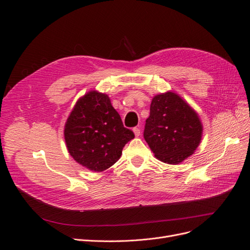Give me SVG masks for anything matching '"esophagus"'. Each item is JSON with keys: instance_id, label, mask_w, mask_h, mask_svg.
Returning <instances> with one entry per match:
<instances>
[{"instance_id": "esophagus-1", "label": "esophagus", "mask_w": 250, "mask_h": 250, "mask_svg": "<svg viewBox=\"0 0 250 250\" xmlns=\"http://www.w3.org/2000/svg\"><path fill=\"white\" fill-rule=\"evenodd\" d=\"M132 130H133V133H134L135 137H140V134H141V130H140V128H139V127H134Z\"/></svg>"}]
</instances>
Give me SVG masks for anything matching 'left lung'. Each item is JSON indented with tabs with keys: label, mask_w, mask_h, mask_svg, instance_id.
Here are the masks:
<instances>
[{
	"label": "left lung",
	"mask_w": 250,
	"mask_h": 250,
	"mask_svg": "<svg viewBox=\"0 0 250 250\" xmlns=\"http://www.w3.org/2000/svg\"><path fill=\"white\" fill-rule=\"evenodd\" d=\"M202 131L198 113L178 94L168 90L152 98L144 138L158 161L184 162L199 146Z\"/></svg>",
	"instance_id": "obj_1"
}]
</instances>
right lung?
Masks as SVG:
<instances>
[{"mask_svg": "<svg viewBox=\"0 0 250 250\" xmlns=\"http://www.w3.org/2000/svg\"><path fill=\"white\" fill-rule=\"evenodd\" d=\"M63 134L70 155L94 172L116 164L124 146L134 138L123 126L109 97L98 90H89L77 100L66 119Z\"/></svg>", "mask_w": 250, "mask_h": 250, "instance_id": "right-lung-1", "label": "right lung"}]
</instances>
